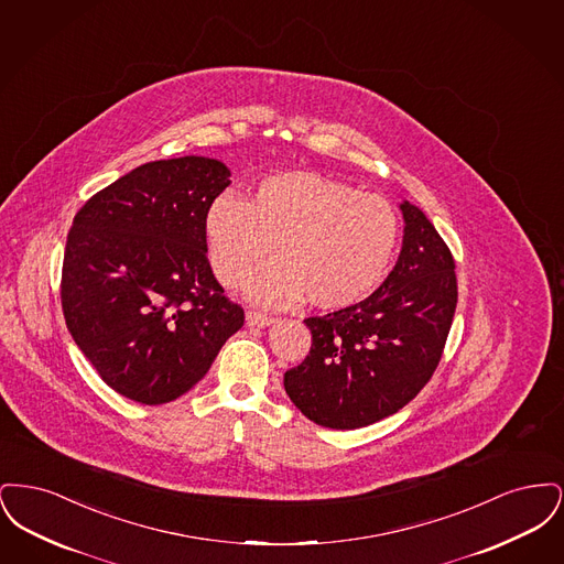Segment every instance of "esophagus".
Returning <instances> with one entry per match:
<instances>
[{
	"instance_id": "obj_1",
	"label": "esophagus",
	"mask_w": 564,
	"mask_h": 564,
	"mask_svg": "<svg viewBox=\"0 0 564 564\" xmlns=\"http://www.w3.org/2000/svg\"><path fill=\"white\" fill-rule=\"evenodd\" d=\"M245 323H247L249 327H269V325L274 323V319L269 317V315H264V313H258V311H247Z\"/></svg>"
}]
</instances>
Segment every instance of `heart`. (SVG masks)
<instances>
[{"label":"heart","instance_id":"heart-1","mask_svg":"<svg viewBox=\"0 0 564 564\" xmlns=\"http://www.w3.org/2000/svg\"><path fill=\"white\" fill-rule=\"evenodd\" d=\"M215 276L239 288L269 260L279 262L249 285L262 304L302 295L322 311L347 308L382 281L398 241L400 217L378 196L311 171L274 173L245 203L219 194L205 214Z\"/></svg>","mask_w":564,"mask_h":564}]
</instances>
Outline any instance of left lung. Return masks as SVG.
I'll use <instances>...</instances> for the list:
<instances>
[{
  "mask_svg": "<svg viewBox=\"0 0 564 564\" xmlns=\"http://www.w3.org/2000/svg\"><path fill=\"white\" fill-rule=\"evenodd\" d=\"M400 258L375 294L304 319L306 359L285 372L295 408L329 430H357L412 402L430 382L456 308L455 260L427 215L403 200Z\"/></svg>",
  "mask_w": 564,
  "mask_h": 564,
  "instance_id": "8db88e82",
  "label": "left lung"
}]
</instances>
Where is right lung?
I'll list each match as a JSON object with an SVG mask.
<instances>
[{
    "mask_svg": "<svg viewBox=\"0 0 564 564\" xmlns=\"http://www.w3.org/2000/svg\"><path fill=\"white\" fill-rule=\"evenodd\" d=\"M230 169L205 156L145 162L97 192L67 235L61 304L109 387L145 405L189 391L242 327L207 260L205 214Z\"/></svg>",
    "mask_w": 564,
    "mask_h": 564,
    "instance_id": "1",
    "label": "right lung"
}]
</instances>
